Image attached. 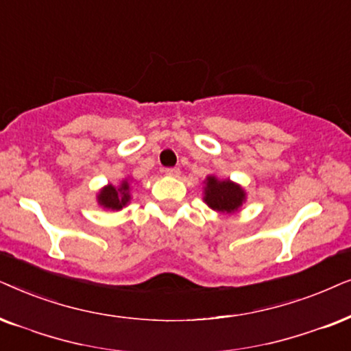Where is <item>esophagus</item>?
I'll return each mask as SVG.
<instances>
[{
  "label": "esophagus",
  "mask_w": 351,
  "mask_h": 351,
  "mask_svg": "<svg viewBox=\"0 0 351 351\" xmlns=\"http://www.w3.org/2000/svg\"><path fill=\"white\" fill-rule=\"evenodd\" d=\"M165 175L171 176V178H176V176H180V168H167Z\"/></svg>",
  "instance_id": "34e87169"
}]
</instances>
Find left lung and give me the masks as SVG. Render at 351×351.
<instances>
[{"mask_svg": "<svg viewBox=\"0 0 351 351\" xmlns=\"http://www.w3.org/2000/svg\"><path fill=\"white\" fill-rule=\"evenodd\" d=\"M202 200L215 212L223 215L237 213L247 200V193L241 184L230 178L219 180L217 175H207L204 180Z\"/></svg>", "mask_w": 351, "mask_h": 351, "instance_id": "left-lung-1", "label": "left lung"}]
</instances>
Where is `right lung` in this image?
<instances>
[{"instance_id":"add662e5","label":"right lung","mask_w":351,"mask_h":351,"mask_svg":"<svg viewBox=\"0 0 351 351\" xmlns=\"http://www.w3.org/2000/svg\"><path fill=\"white\" fill-rule=\"evenodd\" d=\"M132 184L133 178L127 176L120 181L119 184H106L104 188H101L96 194L97 205L104 210H110V212H119L123 207L132 202Z\"/></svg>"}]
</instances>
